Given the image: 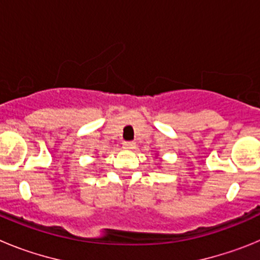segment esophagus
I'll use <instances>...</instances> for the list:
<instances>
[{"instance_id": "1", "label": "esophagus", "mask_w": 260, "mask_h": 260, "mask_svg": "<svg viewBox=\"0 0 260 260\" xmlns=\"http://www.w3.org/2000/svg\"><path fill=\"white\" fill-rule=\"evenodd\" d=\"M123 148L125 150H134L135 143L134 142H123Z\"/></svg>"}]
</instances>
